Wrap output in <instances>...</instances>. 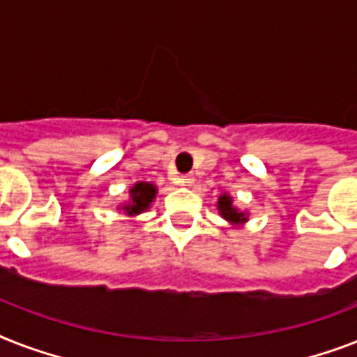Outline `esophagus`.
Segmentation results:
<instances>
[{"mask_svg":"<svg viewBox=\"0 0 357 357\" xmlns=\"http://www.w3.org/2000/svg\"><path fill=\"white\" fill-rule=\"evenodd\" d=\"M178 183L183 185V187H190V185L195 183V178H192L190 174H185V176H179Z\"/></svg>","mask_w":357,"mask_h":357,"instance_id":"obj_1","label":"esophagus"}]
</instances>
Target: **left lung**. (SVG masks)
I'll return each instance as SVG.
<instances>
[{
	"instance_id": "1",
	"label": "left lung",
	"mask_w": 357,
	"mask_h": 357,
	"mask_svg": "<svg viewBox=\"0 0 357 357\" xmlns=\"http://www.w3.org/2000/svg\"><path fill=\"white\" fill-rule=\"evenodd\" d=\"M217 207H218V213H220V215H222V218H226L228 222L244 224L246 220H248L246 213H241L237 207H234V200H231V196H228V195L220 196L217 202Z\"/></svg>"
}]
</instances>
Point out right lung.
Segmentation results:
<instances>
[{"label": "right lung", "instance_id": "1", "mask_svg": "<svg viewBox=\"0 0 357 357\" xmlns=\"http://www.w3.org/2000/svg\"><path fill=\"white\" fill-rule=\"evenodd\" d=\"M155 195H157V189L153 183H146V181L135 183L133 187L129 189L131 200H129L126 206H122L123 213L129 215V217H135V215L146 211V209L151 206V202H153Z\"/></svg>", "mask_w": 357, "mask_h": 357}]
</instances>
